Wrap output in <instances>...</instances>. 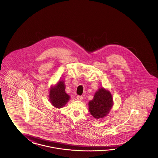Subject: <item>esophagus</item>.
<instances>
[{
    "label": "esophagus",
    "instance_id": "esophagus-1",
    "mask_svg": "<svg viewBox=\"0 0 158 158\" xmlns=\"http://www.w3.org/2000/svg\"><path fill=\"white\" fill-rule=\"evenodd\" d=\"M76 98H77V99L79 100V101H82L83 99L82 97V96H79V95L76 97Z\"/></svg>",
    "mask_w": 158,
    "mask_h": 158
}]
</instances>
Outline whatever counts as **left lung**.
Here are the masks:
<instances>
[{"instance_id": "1", "label": "left lung", "mask_w": 158, "mask_h": 158, "mask_svg": "<svg viewBox=\"0 0 158 158\" xmlns=\"http://www.w3.org/2000/svg\"><path fill=\"white\" fill-rule=\"evenodd\" d=\"M113 104L110 91L102 87L97 90L93 99L89 102V111L95 118H103L110 112Z\"/></svg>"}]
</instances>
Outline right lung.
I'll use <instances>...</instances> for the list:
<instances>
[{"label":"right lung","instance_id":"add662e5","mask_svg":"<svg viewBox=\"0 0 158 158\" xmlns=\"http://www.w3.org/2000/svg\"><path fill=\"white\" fill-rule=\"evenodd\" d=\"M64 81H59L55 85H52L49 89V100L53 106L57 108L64 107L70 99V96L65 92Z\"/></svg>","mask_w":158,"mask_h":158}]
</instances>
